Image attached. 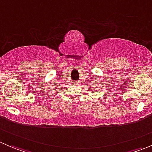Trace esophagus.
<instances>
[{"mask_svg": "<svg viewBox=\"0 0 152 152\" xmlns=\"http://www.w3.org/2000/svg\"><path fill=\"white\" fill-rule=\"evenodd\" d=\"M75 83H76H76H77V82H75Z\"/></svg>", "mask_w": 152, "mask_h": 152, "instance_id": "obj_1", "label": "esophagus"}]
</instances>
